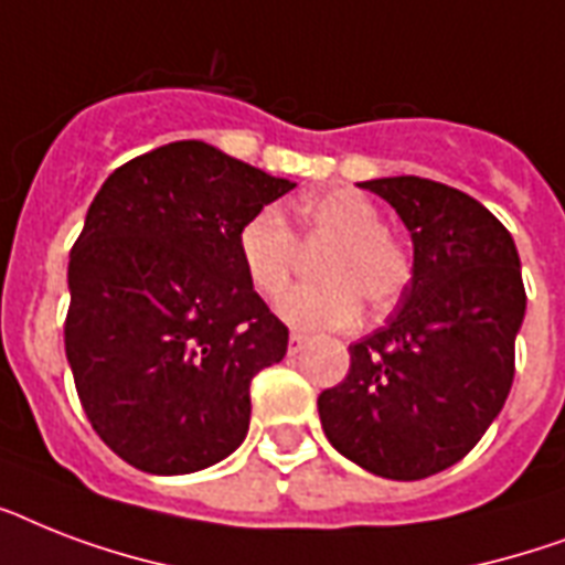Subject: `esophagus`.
Returning a JSON list of instances; mask_svg holds the SVG:
<instances>
[{
  "label": "esophagus",
  "instance_id": "1",
  "mask_svg": "<svg viewBox=\"0 0 565 565\" xmlns=\"http://www.w3.org/2000/svg\"><path fill=\"white\" fill-rule=\"evenodd\" d=\"M305 345H308V337L299 334V331H292V334H290V345H287V352L299 354L301 349H305Z\"/></svg>",
  "mask_w": 565,
  "mask_h": 565
}]
</instances>
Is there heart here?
I'll use <instances>...</instances> for the list:
<instances>
[{
	"instance_id": "1",
	"label": "heart",
	"mask_w": 565,
	"mask_h": 565,
	"mask_svg": "<svg viewBox=\"0 0 565 565\" xmlns=\"http://www.w3.org/2000/svg\"><path fill=\"white\" fill-rule=\"evenodd\" d=\"M305 234L334 239L319 260L322 284H299L281 296L278 313L305 331H340L361 317L363 301L386 310L411 281V257L384 231L381 213L354 190H326L299 207ZM239 264L257 292L278 296L290 281L299 239L278 207H260L237 234Z\"/></svg>"
}]
</instances>
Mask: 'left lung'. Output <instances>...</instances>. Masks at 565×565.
Returning a JSON list of instances; mask_svg holds the SVG:
<instances>
[{"label":"left lung","mask_w":565,"mask_h":565,"mask_svg":"<svg viewBox=\"0 0 565 565\" xmlns=\"http://www.w3.org/2000/svg\"><path fill=\"white\" fill-rule=\"evenodd\" d=\"M361 188L411 231L413 275L395 317L349 345V375L319 395V419L361 469L419 481L463 460L508 402L527 305L522 264L472 195L416 175Z\"/></svg>","instance_id":"left-lung-1"}]
</instances>
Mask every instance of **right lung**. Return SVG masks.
Returning a JSON list of instances; mask_svg holds the SVG:
<instances>
[{"label":"right lung","instance_id":"obj_1","mask_svg":"<svg viewBox=\"0 0 565 565\" xmlns=\"http://www.w3.org/2000/svg\"><path fill=\"white\" fill-rule=\"evenodd\" d=\"M290 179L179 140L122 163L70 252L66 361L105 446L149 475H190L248 434V384L287 328L239 264L237 234Z\"/></svg>","mask_w":565,"mask_h":565}]
</instances>
